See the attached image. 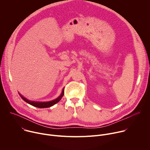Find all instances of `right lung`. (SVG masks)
I'll use <instances>...</instances> for the list:
<instances>
[{
	"mask_svg": "<svg viewBox=\"0 0 150 150\" xmlns=\"http://www.w3.org/2000/svg\"><path fill=\"white\" fill-rule=\"evenodd\" d=\"M63 90L62 91V94L56 99L51 101H49V102H35V101H29L28 100H27V98H25V97H24L23 96H21V94H19V96H21V97L23 98V100L24 101H25V102H27V103L32 105L33 106L36 107V108H50V107L53 105L54 104H55L56 103H58L60 99L62 98V97L63 96Z\"/></svg>",
	"mask_w": 150,
	"mask_h": 150,
	"instance_id": "add662e5",
	"label": "right lung"
}]
</instances>
